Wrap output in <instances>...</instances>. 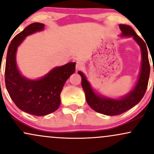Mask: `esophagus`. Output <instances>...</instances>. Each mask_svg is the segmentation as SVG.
Wrapping results in <instances>:
<instances>
[{
	"label": "esophagus",
	"instance_id": "34e87169",
	"mask_svg": "<svg viewBox=\"0 0 154 154\" xmlns=\"http://www.w3.org/2000/svg\"><path fill=\"white\" fill-rule=\"evenodd\" d=\"M84 67V63H83L81 61H77V63H76V69L77 70H79L82 69Z\"/></svg>",
	"mask_w": 154,
	"mask_h": 154
}]
</instances>
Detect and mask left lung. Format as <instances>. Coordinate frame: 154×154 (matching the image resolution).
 Segmentation results:
<instances>
[{"label":"left lung","mask_w":154,"mask_h":154,"mask_svg":"<svg viewBox=\"0 0 154 154\" xmlns=\"http://www.w3.org/2000/svg\"><path fill=\"white\" fill-rule=\"evenodd\" d=\"M123 36H132L138 43L142 51V66L140 74L135 88L128 95L119 100L100 98L93 91L89 82L81 72H78L82 77V87L85 93V98L88 105L98 113L109 116H116L122 114L135 106L142 99L148 87L150 75V63L148 51L144 40L135 33L132 27L125 24H119Z\"/></svg>","instance_id":"8db88e82"}]
</instances>
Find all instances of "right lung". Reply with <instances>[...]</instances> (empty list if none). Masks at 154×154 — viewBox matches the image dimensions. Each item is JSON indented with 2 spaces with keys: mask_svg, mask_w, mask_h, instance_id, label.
<instances>
[{
  "mask_svg": "<svg viewBox=\"0 0 154 154\" xmlns=\"http://www.w3.org/2000/svg\"><path fill=\"white\" fill-rule=\"evenodd\" d=\"M43 24L33 23L12 39L7 51L5 83L11 98L22 111L35 116L54 112L61 103L60 93L66 79L75 71L76 63L56 67L43 78L29 80L20 75L16 64V51L27 35L43 29Z\"/></svg>",
  "mask_w": 154,
  "mask_h": 154,
  "instance_id": "right-lung-1",
  "label": "right lung"
}]
</instances>
